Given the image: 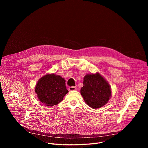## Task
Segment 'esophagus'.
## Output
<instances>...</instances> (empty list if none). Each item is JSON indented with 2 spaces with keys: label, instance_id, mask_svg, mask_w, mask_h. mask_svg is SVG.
Listing matches in <instances>:
<instances>
[{
  "label": "esophagus",
  "instance_id": "34e87169",
  "mask_svg": "<svg viewBox=\"0 0 148 148\" xmlns=\"http://www.w3.org/2000/svg\"><path fill=\"white\" fill-rule=\"evenodd\" d=\"M69 89L70 91H75V90H76L77 88H76L75 87L73 86V87H70Z\"/></svg>",
  "mask_w": 148,
  "mask_h": 148
}]
</instances>
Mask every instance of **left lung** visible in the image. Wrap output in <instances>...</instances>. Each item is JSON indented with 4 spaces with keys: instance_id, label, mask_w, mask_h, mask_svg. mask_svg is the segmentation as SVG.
<instances>
[{
    "instance_id": "1",
    "label": "left lung",
    "mask_w": 148,
    "mask_h": 148,
    "mask_svg": "<svg viewBox=\"0 0 148 148\" xmlns=\"http://www.w3.org/2000/svg\"><path fill=\"white\" fill-rule=\"evenodd\" d=\"M84 86L81 94L89 107L99 108L106 104L111 97V89L108 82L98 73L87 74L84 77Z\"/></svg>"
}]
</instances>
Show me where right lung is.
I'll return each instance as SVG.
<instances>
[{"mask_svg":"<svg viewBox=\"0 0 148 148\" xmlns=\"http://www.w3.org/2000/svg\"><path fill=\"white\" fill-rule=\"evenodd\" d=\"M65 82L64 78L54 74L41 77L35 87L38 100L49 107L57 105L69 92Z\"/></svg>","mask_w":148,"mask_h":148,"instance_id":"obj_1","label":"right lung"}]
</instances>
